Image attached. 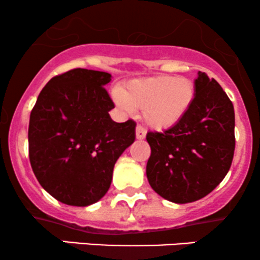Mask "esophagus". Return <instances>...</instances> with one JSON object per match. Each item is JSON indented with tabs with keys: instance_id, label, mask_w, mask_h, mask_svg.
Masks as SVG:
<instances>
[{
	"instance_id": "1",
	"label": "esophagus",
	"mask_w": 260,
	"mask_h": 260,
	"mask_svg": "<svg viewBox=\"0 0 260 260\" xmlns=\"http://www.w3.org/2000/svg\"><path fill=\"white\" fill-rule=\"evenodd\" d=\"M145 136H147V131H145L142 126H137V128H136L137 139H144Z\"/></svg>"
}]
</instances>
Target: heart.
<instances>
[{"instance_id":"b5f03b06","label":"heart","mask_w":260,"mask_h":260,"mask_svg":"<svg viewBox=\"0 0 260 260\" xmlns=\"http://www.w3.org/2000/svg\"><path fill=\"white\" fill-rule=\"evenodd\" d=\"M194 99V84L183 77H148L129 80L123 90L113 91V100L121 111L132 115L142 109L148 126L166 129L186 115Z\"/></svg>"}]
</instances>
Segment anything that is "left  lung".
Returning a JSON list of instances; mask_svg holds the SVG:
<instances>
[{
    "label": "left lung",
    "instance_id": "1",
    "mask_svg": "<svg viewBox=\"0 0 260 260\" xmlns=\"http://www.w3.org/2000/svg\"><path fill=\"white\" fill-rule=\"evenodd\" d=\"M151 154L147 177L166 201L202 199L221 182L235 151V111L215 79L198 72L194 99L186 115L164 132H148Z\"/></svg>",
    "mask_w": 260,
    "mask_h": 260
}]
</instances>
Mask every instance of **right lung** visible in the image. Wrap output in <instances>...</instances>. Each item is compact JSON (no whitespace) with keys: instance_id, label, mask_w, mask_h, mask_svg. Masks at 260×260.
Wrapping results in <instances>:
<instances>
[{"instance_id":"1","label":"right lung","mask_w":260,"mask_h":260,"mask_svg":"<svg viewBox=\"0 0 260 260\" xmlns=\"http://www.w3.org/2000/svg\"><path fill=\"white\" fill-rule=\"evenodd\" d=\"M111 74L76 68L45 85L31 110L28 140L35 177L49 194L73 207L99 202L113 166L136 139V122L117 123L105 86Z\"/></svg>"}]
</instances>
